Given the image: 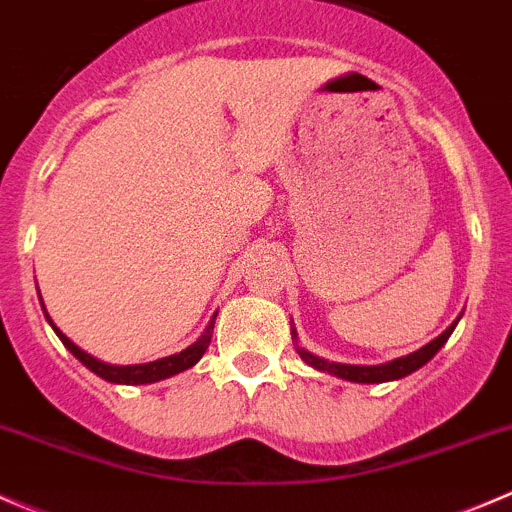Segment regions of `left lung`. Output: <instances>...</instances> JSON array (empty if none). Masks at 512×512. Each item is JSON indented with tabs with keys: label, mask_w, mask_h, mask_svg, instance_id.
<instances>
[{
	"label": "left lung",
	"mask_w": 512,
	"mask_h": 512,
	"mask_svg": "<svg viewBox=\"0 0 512 512\" xmlns=\"http://www.w3.org/2000/svg\"><path fill=\"white\" fill-rule=\"evenodd\" d=\"M460 316H463V313H460ZM460 316L455 318V321L450 323V326L445 328L438 338H433V341L426 343L423 348L408 353V356L393 358V361H386V363H378V366H351V363L326 361V358L316 356V353H311V351H306V348L298 346V333L293 326H291V338H293V343H296V351H298V356L303 358V363H308V366L316 368V371L331 373V376L343 378V381H351V383H388V381H398V378L411 376V373H416L418 368L426 366L430 358H433L435 353L445 346V341L450 338V333H453L455 326H458Z\"/></svg>",
	"instance_id": "1"
}]
</instances>
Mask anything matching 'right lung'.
I'll return each mask as SVG.
<instances>
[{"mask_svg": "<svg viewBox=\"0 0 512 512\" xmlns=\"http://www.w3.org/2000/svg\"><path fill=\"white\" fill-rule=\"evenodd\" d=\"M39 301H42V296H39ZM42 308H44V301H42ZM44 316H47L49 326L54 328V333L59 336V341H62L64 346L74 353V358H79V361H82L91 373H96V376L104 378V381L121 383V386H144V383L164 381V378L176 376V373L189 371L191 366H196V363L201 361V356H204L206 348H209L211 333H214V323H216V313H214L209 321V326L204 328V333H201V336L196 338L191 346H186L184 351L174 353V356H166V358H159V361H149V363H134V366H114V363L99 361V358H94L91 353L82 351L77 343L69 341V338L64 336L57 326H54V321H52V316L47 313V308H44Z\"/></svg>", "mask_w": 512, "mask_h": 512, "instance_id": "1", "label": "right lung"}]
</instances>
